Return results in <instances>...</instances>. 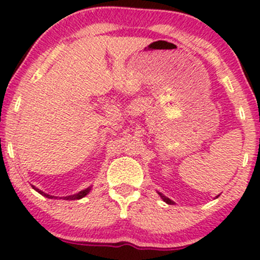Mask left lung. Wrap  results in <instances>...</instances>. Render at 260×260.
I'll use <instances>...</instances> for the list:
<instances>
[{"label":"left lung","mask_w":260,"mask_h":260,"mask_svg":"<svg viewBox=\"0 0 260 260\" xmlns=\"http://www.w3.org/2000/svg\"><path fill=\"white\" fill-rule=\"evenodd\" d=\"M158 195L159 196H161V199H162V200H164L165 201V203H166V204H169V205H174V201H172L171 200V199H169V198H166V196H165L164 195V193H161V192H158Z\"/></svg>","instance_id":"1"}]
</instances>
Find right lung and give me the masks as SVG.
<instances>
[{
  "instance_id": "1",
  "label": "right lung",
  "mask_w": 260,
  "mask_h": 260,
  "mask_svg": "<svg viewBox=\"0 0 260 260\" xmlns=\"http://www.w3.org/2000/svg\"><path fill=\"white\" fill-rule=\"evenodd\" d=\"M32 188H34V190H36V191H38L39 193H41V195H43V196H45V198H48V199H64V200H79V199H83L84 196H86V195H88L89 192H90V190H91V186H89V187H86L85 190H81V191H79V192L74 193V195L64 196V198H57V196H52V195H49V193H45V192H44V191H41L40 188L35 187V186H32Z\"/></svg>"
}]
</instances>
